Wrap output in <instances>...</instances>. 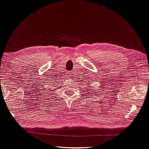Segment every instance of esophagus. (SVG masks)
Wrapping results in <instances>:
<instances>
[{"instance_id":"34e87169","label":"esophagus","mask_w":149,"mask_h":149,"mask_svg":"<svg viewBox=\"0 0 149 149\" xmlns=\"http://www.w3.org/2000/svg\"><path fill=\"white\" fill-rule=\"evenodd\" d=\"M70 75H69V76H70Z\"/></svg>"}]
</instances>
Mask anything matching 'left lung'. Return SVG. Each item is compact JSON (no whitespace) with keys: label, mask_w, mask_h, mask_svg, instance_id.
<instances>
[{"label":"left lung","mask_w":149,"mask_h":149,"mask_svg":"<svg viewBox=\"0 0 149 149\" xmlns=\"http://www.w3.org/2000/svg\"><path fill=\"white\" fill-rule=\"evenodd\" d=\"M90 90H91V89H90ZM96 91H97V90H96ZM90 94H91V93H90Z\"/></svg>","instance_id":"8db88e82"}]
</instances>
